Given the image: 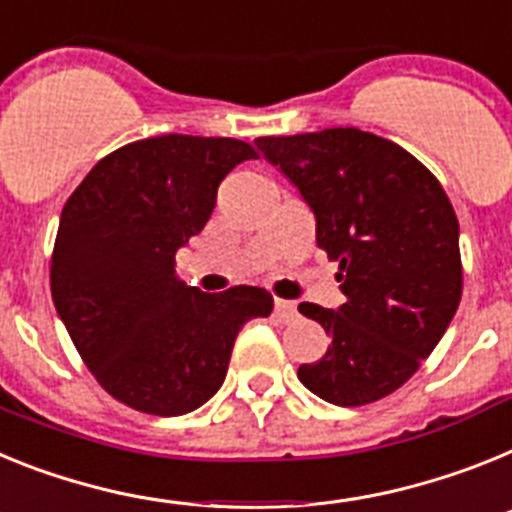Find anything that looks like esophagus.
I'll return each mask as SVG.
<instances>
[{
	"label": "esophagus",
	"instance_id": "obj_1",
	"mask_svg": "<svg viewBox=\"0 0 512 512\" xmlns=\"http://www.w3.org/2000/svg\"><path fill=\"white\" fill-rule=\"evenodd\" d=\"M275 317L281 319V322H291L296 317V304L286 299H275Z\"/></svg>",
	"mask_w": 512,
	"mask_h": 512
}]
</instances>
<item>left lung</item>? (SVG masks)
I'll use <instances>...</instances> for the list:
<instances>
[{"label": "left lung", "mask_w": 512, "mask_h": 512, "mask_svg": "<svg viewBox=\"0 0 512 512\" xmlns=\"http://www.w3.org/2000/svg\"><path fill=\"white\" fill-rule=\"evenodd\" d=\"M317 216L345 304H299L330 335L299 381L324 402L361 407L410 381L459 309V221L438 177L407 149L361 128L255 139Z\"/></svg>", "instance_id": "8db88e82"}]
</instances>
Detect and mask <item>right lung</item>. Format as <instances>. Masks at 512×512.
<instances>
[{
	"mask_svg": "<svg viewBox=\"0 0 512 512\" xmlns=\"http://www.w3.org/2000/svg\"><path fill=\"white\" fill-rule=\"evenodd\" d=\"M255 157L239 139H141L102 157L64 203L53 304L97 384L131 410H198L224 384L239 330L273 311L265 288L203 293L175 278L219 182Z\"/></svg>",
	"mask_w": 512,
	"mask_h": 512,
	"instance_id": "add662e5",
	"label": "right lung"
}]
</instances>
